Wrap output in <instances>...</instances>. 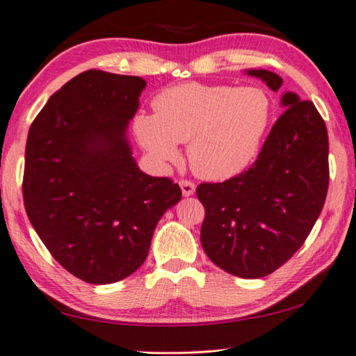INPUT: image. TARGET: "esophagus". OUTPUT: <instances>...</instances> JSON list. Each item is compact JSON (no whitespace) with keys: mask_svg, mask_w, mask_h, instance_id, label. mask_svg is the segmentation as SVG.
Instances as JSON below:
<instances>
[{"mask_svg":"<svg viewBox=\"0 0 356 356\" xmlns=\"http://www.w3.org/2000/svg\"><path fill=\"white\" fill-rule=\"evenodd\" d=\"M180 188H182V195L184 196H190L195 193V184L192 182V180H187V179H182L179 182Z\"/></svg>","mask_w":356,"mask_h":356,"instance_id":"34e87169","label":"esophagus"}]
</instances>
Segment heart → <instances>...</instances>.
Masks as SVG:
<instances>
[{"label":"heart","mask_w":356,"mask_h":356,"mask_svg":"<svg viewBox=\"0 0 356 356\" xmlns=\"http://www.w3.org/2000/svg\"><path fill=\"white\" fill-rule=\"evenodd\" d=\"M155 115L134 120V132L153 160L179 158V144L188 142L193 172L209 180L240 174L254 161L272 121L273 104L259 86L184 83L153 99Z\"/></svg>","instance_id":"1"}]
</instances>
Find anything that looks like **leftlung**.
I'll return each instance as SVG.
<instances>
[{"label":"left lung","instance_id":"left-lung-1","mask_svg":"<svg viewBox=\"0 0 356 356\" xmlns=\"http://www.w3.org/2000/svg\"><path fill=\"white\" fill-rule=\"evenodd\" d=\"M277 92V73L249 70ZM248 171L220 184H200L204 206L201 245L217 267L240 278H262L294 256L320 216L330 185V140L314 102L294 92Z\"/></svg>","mask_w":356,"mask_h":356}]
</instances>
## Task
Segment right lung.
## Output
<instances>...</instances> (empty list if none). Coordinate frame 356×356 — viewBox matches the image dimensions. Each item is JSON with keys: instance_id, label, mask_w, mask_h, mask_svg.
<instances>
[{"instance_id": "obj_1", "label": "right lung", "mask_w": 356, "mask_h": 356, "mask_svg": "<svg viewBox=\"0 0 356 356\" xmlns=\"http://www.w3.org/2000/svg\"><path fill=\"white\" fill-rule=\"evenodd\" d=\"M139 76L88 70L51 95L25 145L24 204L51 256L92 284L120 281L148 256L153 230L182 196L137 168L126 127Z\"/></svg>"}]
</instances>
